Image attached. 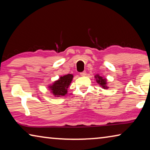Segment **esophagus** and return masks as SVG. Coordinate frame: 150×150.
I'll use <instances>...</instances> for the list:
<instances>
[{
  "label": "esophagus",
  "mask_w": 150,
  "mask_h": 150,
  "mask_svg": "<svg viewBox=\"0 0 150 150\" xmlns=\"http://www.w3.org/2000/svg\"><path fill=\"white\" fill-rule=\"evenodd\" d=\"M86 74H87V73H86V71H83L80 73V75L81 76H85Z\"/></svg>",
  "instance_id": "esophagus-1"
}]
</instances>
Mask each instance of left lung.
I'll return each mask as SVG.
<instances>
[{
	"label": "left lung",
	"mask_w": 150,
	"mask_h": 150,
	"mask_svg": "<svg viewBox=\"0 0 150 150\" xmlns=\"http://www.w3.org/2000/svg\"><path fill=\"white\" fill-rule=\"evenodd\" d=\"M95 78L96 79V83H98V85L101 86V87L103 88H108L107 87V83H106V79L105 78H103L101 76H99V75H96L95 76Z\"/></svg>",
	"instance_id": "8db88e82"
}]
</instances>
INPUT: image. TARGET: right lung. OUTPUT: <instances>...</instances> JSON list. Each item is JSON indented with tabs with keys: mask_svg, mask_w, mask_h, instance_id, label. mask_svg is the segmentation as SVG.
<instances>
[{
	"mask_svg": "<svg viewBox=\"0 0 150 150\" xmlns=\"http://www.w3.org/2000/svg\"><path fill=\"white\" fill-rule=\"evenodd\" d=\"M73 78L72 74H67L62 77H60L59 79L55 81L52 85H49L50 88L55 97L65 96L67 93V88L71 83Z\"/></svg>",
	"mask_w": 150,
	"mask_h": 150,
	"instance_id": "1",
	"label": "right lung"
}]
</instances>
